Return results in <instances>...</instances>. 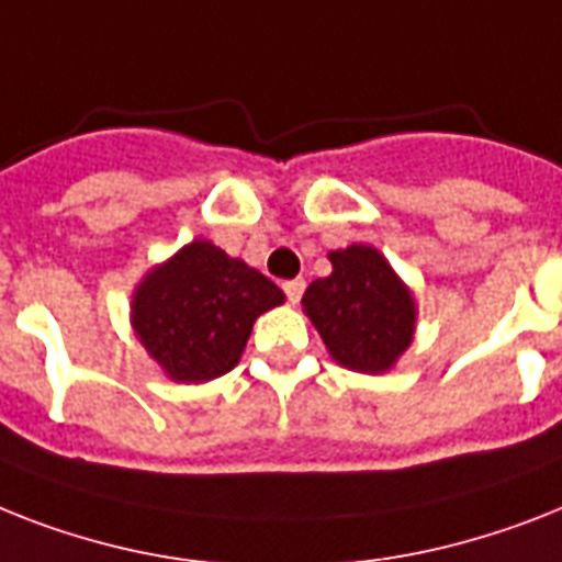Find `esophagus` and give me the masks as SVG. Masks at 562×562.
Returning <instances> with one entry per match:
<instances>
[{
    "label": "esophagus",
    "instance_id": "esophagus-1",
    "mask_svg": "<svg viewBox=\"0 0 562 562\" xmlns=\"http://www.w3.org/2000/svg\"><path fill=\"white\" fill-rule=\"evenodd\" d=\"M282 291H285V296H289V303H300V296H303L305 291V280H289V282H282Z\"/></svg>",
    "mask_w": 562,
    "mask_h": 562
}]
</instances>
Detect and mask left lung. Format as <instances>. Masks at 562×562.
Returning <instances> with one entry per match:
<instances>
[{
  "label": "left lung",
  "mask_w": 562,
  "mask_h": 562,
  "mask_svg": "<svg viewBox=\"0 0 562 562\" xmlns=\"http://www.w3.org/2000/svg\"><path fill=\"white\" fill-rule=\"evenodd\" d=\"M331 273L303 294V312L344 369L381 375L409 349L418 305L390 259L372 245L328 254Z\"/></svg>",
  "instance_id": "left-lung-1"
}]
</instances>
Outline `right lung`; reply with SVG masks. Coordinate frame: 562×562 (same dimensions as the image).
<instances>
[{
    "instance_id": "right-lung-1",
    "label": "right lung",
    "mask_w": 562,
    "mask_h": 562,
    "mask_svg": "<svg viewBox=\"0 0 562 562\" xmlns=\"http://www.w3.org/2000/svg\"><path fill=\"white\" fill-rule=\"evenodd\" d=\"M285 303L266 273L193 239L135 285L132 331L176 384H207L239 363L259 314Z\"/></svg>"
}]
</instances>
